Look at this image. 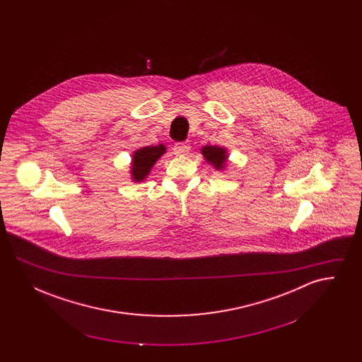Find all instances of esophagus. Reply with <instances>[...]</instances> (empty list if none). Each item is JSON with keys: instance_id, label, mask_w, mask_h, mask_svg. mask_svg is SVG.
I'll return each instance as SVG.
<instances>
[{"instance_id": "34e87169", "label": "esophagus", "mask_w": 362, "mask_h": 362, "mask_svg": "<svg viewBox=\"0 0 362 362\" xmlns=\"http://www.w3.org/2000/svg\"><path fill=\"white\" fill-rule=\"evenodd\" d=\"M189 149H191V145L187 141H179V142H175L173 145V152L176 155H186L189 153Z\"/></svg>"}]
</instances>
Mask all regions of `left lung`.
Returning <instances> with one entry per match:
<instances>
[{
	"mask_svg": "<svg viewBox=\"0 0 362 362\" xmlns=\"http://www.w3.org/2000/svg\"><path fill=\"white\" fill-rule=\"evenodd\" d=\"M202 155L209 163H211L217 170H221L226 161V151L220 146H204Z\"/></svg>",
	"mask_w": 362,
	"mask_h": 362,
	"instance_id": "obj_1",
	"label": "left lung"
}]
</instances>
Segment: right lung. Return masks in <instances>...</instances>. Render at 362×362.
I'll return each mask as SVG.
<instances>
[{"label":"right lung","instance_id":"1","mask_svg":"<svg viewBox=\"0 0 362 362\" xmlns=\"http://www.w3.org/2000/svg\"><path fill=\"white\" fill-rule=\"evenodd\" d=\"M165 153V146L163 144L156 146H145L138 149L133 155L132 175L136 182L144 180L155 165L156 161Z\"/></svg>","mask_w":362,"mask_h":362}]
</instances>
